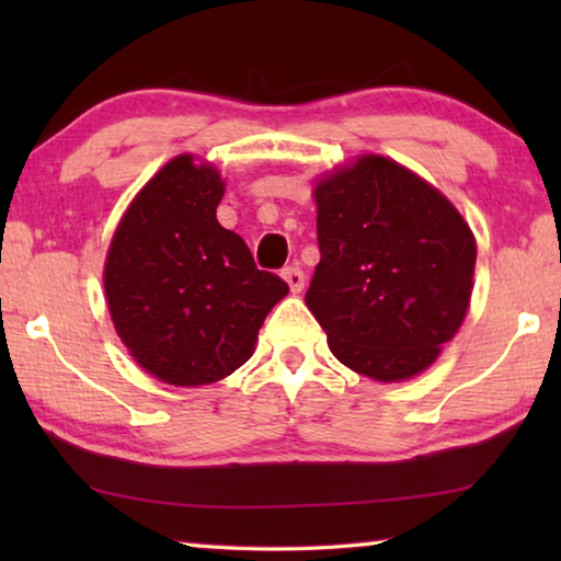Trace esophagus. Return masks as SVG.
I'll use <instances>...</instances> for the list:
<instances>
[{
    "label": "esophagus",
    "instance_id": "34e87169",
    "mask_svg": "<svg viewBox=\"0 0 561 561\" xmlns=\"http://www.w3.org/2000/svg\"><path fill=\"white\" fill-rule=\"evenodd\" d=\"M282 277L289 284L291 294H299L304 289V272L299 267H287L282 272Z\"/></svg>",
    "mask_w": 561,
    "mask_h": 561
}]
</instances>
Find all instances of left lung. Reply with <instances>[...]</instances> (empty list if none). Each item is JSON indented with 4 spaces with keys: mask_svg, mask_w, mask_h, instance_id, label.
<instances>
[{
    "mask_svg": "<svg viewBox=\"0 0 561 561\" xmlns=\"http://www.w3.org/2000/svg\"><path fill=\"white\" fill-rule=\"evenodd\" d=\"M307 307L341 364L401 383L438 360L472 297L478 244L438 187L378 153L321 173Z\"/></svg>",
    "mask_w": 561,
    "mask_h": 561,
    "instance_id": "8db88e82",
    "label": "left lung"
}]
</instances>
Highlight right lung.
<instances>
[{
	"mask_svg": "<svg viewBox=\"0 0 561 561\" xmlns=\"http://www.w3.org/2000/svg\"><path fill=\"white\" fill-rule=\"evenodd\" d=\"M222 195L215 163L180 153L138 190L111 237L103 291L113 329L168 386L197 388L237 371L289 294L217 222Z\"/></svg>",
	"mask_w": 561,
	"mask_h": 561,
	"instance_id": "obj_1",
	"label": "right lung"
}]
</instances>
